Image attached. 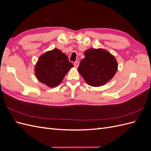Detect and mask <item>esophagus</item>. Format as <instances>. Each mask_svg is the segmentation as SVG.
Segmentation results:
<instances>
[{
    "label": "esophagus",
    "mask_w": 151,
    "mask_h": 151,
    "mask_svg": "<svg viewBox=\"0 0 151 151\" xmlns=\"http://www.w3.org/2000/svg\"><path fill=\"white\" fill-rule=\"evenodd\" d=\"M74 67H75L76 68H77V67H79V62L78 61L75 62H74Z\"/></svg>",
    "instance_id": "34e87169"
}]
</instances>
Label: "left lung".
Here are the masks:
<instances>
[{"mask_svg": "<svg viewBox=\"0 0 151 151\" xmlns=\"http://www.w3.org/2000/svg\"><path fill=\"white\" fill-rule=\"evenodd\" d=\"M78 71L91 86L104 85L115 75L118 63L112 54L102 48H90L84 52Z\"/></svg>", "mask_w": 151, "mask_h": 151, "instance_id": "8db88e82", "label": "left lung"}]
</instances>
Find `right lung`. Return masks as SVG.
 I'll use <instances>...</instances> for the list:
<instances>
[{
    "mask_svg": "<svg viewBox=\"0 0 151 151\" xmlns=\"http://www.w3.org/2000/svg\"><path fill=\"white\" fill-rule=\"evenodd\" d=\"M74 67L60 50L54 48L41 55L35 67L36 78L50 88L60 84L65 76Z\"/></svg>",
    "mask_w": 151,
    "mask_h": 151,
    "instance_id": "right-lung-1",
    "label": "right lung"
}]
</instances>
